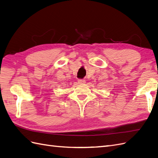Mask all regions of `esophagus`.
<instances>
[{"label": "esophagus", "instance_id": "1", "mask_svg": "<svg viewBox=\"0 0 158 158\" xmlns=\"http://www.w3.org/2000/svg\"><path fill=\"white\" fill-rule=\"evenodd\" d=\"M78 83L79 84H81V85L85 84V80H84V79H78Z\"/></svg>", "mask_w": 158, "mask_h": 158}]
</instances>
